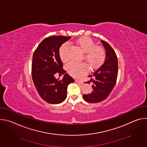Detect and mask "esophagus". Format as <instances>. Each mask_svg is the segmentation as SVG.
<instances>
[{"instance_id": "34e87169", "label": "esophagus", "mask_w": 147, "mask_h": 147, "mask_svg": "<svg viewBox=\"0 0 147 147\" xmlns=\"http://www.w3.org/2000/svg\"><path fill=\"white\" fill-rule=\"evenodd\" d=\"M75 82H77V83H79V84H83V82H82V81H80V80H75Z\"/></svg>"}]
</instances>
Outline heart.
Listing matches in <instances>:
<instances>
[{
  "label": "heart",
  "instance_id": "b5f03b06",
  "mask_svg": "<svg viewBox=\"0 0 147 147\" xmlns=\"http://www.w3.org/2000/svg\"><path fill=\"white\" fill-rule=\"evenodd\" d=\"M76 45L80 49L86 53L85 57L89 65L95 68L100 66L103 62L106 56L104 49L101 47H95L94 42L89 38L83 37L78 39L76 42ZM69 44H63L59 49V56L62 60H66L68 58ZM67 72L71 76L79 78L86 74L88 71L87 66L83 63L70 61L66 65Z\"/></svg>",
  "mask_w": 147,
  "mask_h": 147
}]
</instances>
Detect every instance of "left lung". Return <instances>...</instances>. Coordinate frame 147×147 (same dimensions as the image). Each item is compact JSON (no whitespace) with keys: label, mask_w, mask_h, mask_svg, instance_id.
<instances>
[{"label":"left lung","mask_w":147,"mask_h":147,"mask_svg":"<svg viewBox=\"0 0 147 147\" xmlns=\"http://www.w3.org/2000/svg\"><path fill=\"white\" fill-rule=\"evenodd\" d=\"M106 51V57L103 63L91 75L90 83L92 80V92L84 94L82 97L88 103H98L105 99L111 92L116 82L118 73V61L113 49L106 41L100 40ZM94 79H93V78Z\"/></svg>","instance_id":"left-lung-1"}]
</instances>
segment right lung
Here are the masks:
<instances>
[{
  "instance_id": "right-lung-1",
  "label": "right lung",
  "mask_w": 147,
  "mask_h": 147,
  "mask_svg": "<svg viewBox=\"0 0 147 147\" xmlns=\"http://www.w3.org/2000/svg\"><path fill=\"white\" fill-rule=\"evenodd\" d=\"M71 36H51L44 39L34 52L32 61V78L34 86L45 101L51 104L63 102L67 96V86L74 80L63 69L59 56L61 45ZM64 74L61 80L54 75Z\"/></svg>"
}]
</instances>
